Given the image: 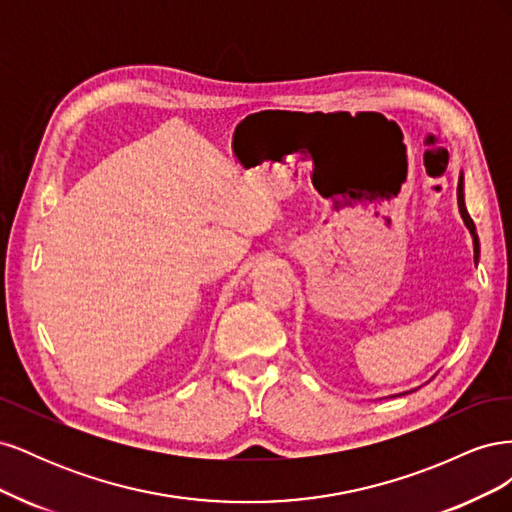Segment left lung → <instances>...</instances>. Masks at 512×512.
<instances>
[{
    "mask_svg": "<svg viewBox=\"0 0 512 512\" xmlns=\"http://www.w3.org/2000/svg\"><path fill=\"white\" fill-rule=\"evenodd\" d=\"M457 200H459V211H461V218L466 222V226L470 228L472 237H474V262H478V254H480V245H478V237H476V226L472 222V218L468 215L466 203H463V177H459V185H457Z\"/></svg>",
    "mask_w": 512,
    "mask_h": 512,
    "instance_id": "1",
    "label": "left lung"
}]
</instances>
